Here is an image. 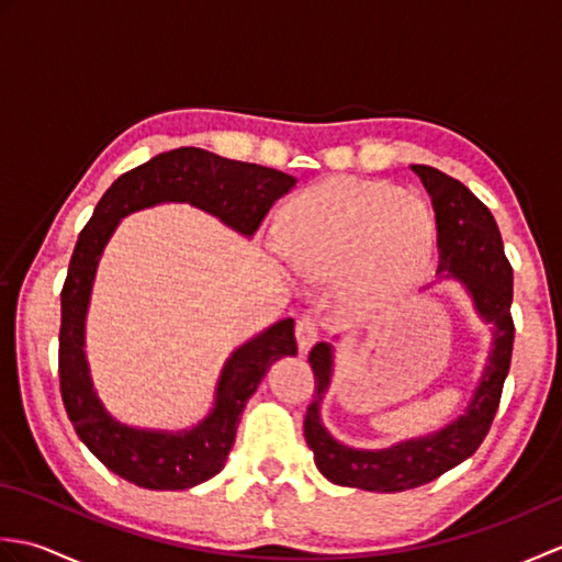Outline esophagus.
<instances>
[{"instance_id": "34e87169", "label": "esophagus", "mask_w": 562, "mask_h": 562, "mask_svg": "<svg viewBox=\"0 0 562 562\" xmlns=\"http://www.w3.org/2000/svg\"><path fill=\"white\" fill-rule=\"evenodd\" d=\"M294 336H296V345H300V352L304 355L318 340V324L312 316H300L294 326Z\"/></svg>"}]
</instances>
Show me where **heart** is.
Wrapping results in <instances>:
<instances>
[{
    "instance_id": "obj_1",
    "label": "heart",
    "mask_w": 562,
    "mask_h": 562,
    "mask_svg": "<svg viewBox=\"0 0 562 562\" xmlns=\"http://www.w3.org/2000/svg\"><path fill=\"white\" fill-rule=\"evenodd\" d=\"M280 241L296 270L330 278L355 262L367 302L413 284L435 248V220L420 198L381 181L336 178L296 195L280 217Z\"/></svg>"
}]
</instances>
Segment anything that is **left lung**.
<instances>
[{
  "label": "left lung",
  "instance_id": "8db88e82",
  "mask_svg": "<svg viewBox=\"0 0 562 562\" xmlns=\"http://www.w3.org/2000/svg\"><path fill=\"white\" fill-rule=\"evenodd\" d=\"M413 171L432 200L437 222L439 278L459 280L471 294L475 312L493 324V350L465 413L439 432L398 441L389 449L369 451L340 445L321 423V398L330 386L333 345L316 342L308 352L314 369V401L304 417V437L314 451L318 471L330 483L369 493H401L439 479L475 453L497 413L509 372L515 321H512V266L505 256L497 222L483 202L457 178L432 166L415 164Z\"/></svg>",
  "mask_w": 562,
  "mask_h": 562
}]
</instances>
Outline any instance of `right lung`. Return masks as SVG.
<instances>
[{
	"label": "right lung",
	"instance_id": "right-lung-1",
	"mask_svg": "<svg viewBox=\"0 0 562 562\" xmlns=\"http://www.w3.org/2000/svg\"><path fill=\"white\" fill-rule=\"evenodd\" d=\"M294 183V176L268 166L224 159L198 147H181L123 173L99 200L77 238L59 294V393L79 439L115 475L147 491H186L212 479L224 469L246 401L254 396L260 379L274 360L296 355L294 321L282 318L232 352L214 391V408L193 429L159 432L117 423L93 391L83 355L91 284L117 222L161 202H190L238 234L254 236L272 202Z\"/></svg>",
	"mask_w": 562,
	"mask_h": 562
}]
</instances>
